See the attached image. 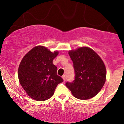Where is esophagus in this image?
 I'll list each match as a JSON object with an SVG mask.
<instances>
[{"mask_svg":"<svg viewBox=\"0 0 124 124\" xmlns=\"http://www.w3.org/2000/svg\"><path fill=\"white\" fill-rule=\"evenodd\" d=\"M62 78H63V81L65 82V81L66 80V76H65V75H63V76H62Z\"/></svg>","mask_w":124,"mask_h":124,"instance_id":"34e87169","label":"esophagus"}]
</instances>
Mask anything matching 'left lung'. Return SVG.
<instances>
[{
    "label": "left lung",
    "instance_id": "8db88e82",
    "mask_svg": "<svg viewBox=\"0 0 124 124\" xmlns=\"http://www.w3.org/2000/svg\"><path fill=\"white\" fill-rule=\"evenodd\" d=\"M73 61L75 79L66 86L74 97L80 100L93 97L102 89L106 79V69L103 61L93 49L81 47L70 51Z\"/></svg>",
    "mask_w": 124,
    "mask_h": 124
}]
</instances>
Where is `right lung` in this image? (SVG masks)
Segmentation results:
<instances>
[{"mask_svg":"<svg viewBox=\"0 0 124 124\" xmlns=\"http://www.w3.org/2000/svg\"><path fill=\"white\" fill-rule=\"evenodd\" d=\"M43 46L32 48L23 58L19 65L20 83L28 95L35 100L51 97L56 86L63 80L57 75V67L52 63L58 55Z\"/></svg>","mask_w":124,"mask_h":124,"instance_id":"1","label":"right lung"}]
</instances>
